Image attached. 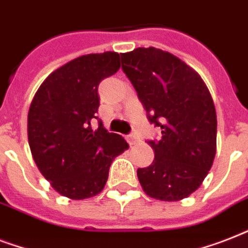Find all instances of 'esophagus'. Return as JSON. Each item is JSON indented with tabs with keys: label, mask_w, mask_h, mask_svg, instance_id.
<instances>
[{
	"label": "esophagus",
	"mask_w": 248,
	"mask_h": 248,
	"mask_svg": "<svg viewBox=\"0 0 248 248\" xmlns=\"http://www.w3.org/2000/svg\"><path fill=\"white\" fill-rule=\"evenodd\" d=\"M127 141L130 145H135V144L139 143V138L135 134H130V135H127Z\"/></svg>",
	"instance_id": "obj_1"
}]
</instances>
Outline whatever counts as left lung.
Instances as JSON below:
<instances>
[{
	"label": "left lung",
	"mask_w": 248,
	"mask_h": 248,
	"mask_svg": "<svg viewBox=\"0 0 248 248\" xmlns=\"http://www.w3.org/2000/svg\"><path fill=\"white\" fill-rule=\"evenodd\" d=\"M121 59L148 121L161 128L158 140H148L155 159L138 169V179L152 198L183 200L202 184L215 158L217 122L210 91L196 71L159 48H135Z\"/></svg>",
	"instance_id": "1"
}]
</instances>
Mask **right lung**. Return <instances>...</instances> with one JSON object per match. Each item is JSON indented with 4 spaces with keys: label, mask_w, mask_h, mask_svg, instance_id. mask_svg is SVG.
<instances>
[{
    "label": "right lung",
    "mask_w": 248,
    "mask_h": 248,
    "mask_svg": "<svg viewBox=\"0 0 248 248\" xmlns=\"http://www.w3.org/2000/svg\"><path fill=\"white\" fill-rule=\"evenodd\" d=\"M118 69L117 52L79 56L52 72L33 97L29 147L41 173L62 196L85 200L99 194L113 159L128 148L97 117L99 83Z\"/></svg>",
    "instance_id": "1"
}]
</instances>
